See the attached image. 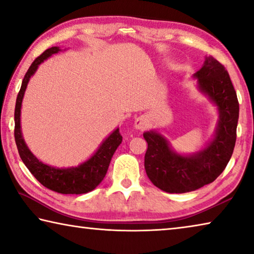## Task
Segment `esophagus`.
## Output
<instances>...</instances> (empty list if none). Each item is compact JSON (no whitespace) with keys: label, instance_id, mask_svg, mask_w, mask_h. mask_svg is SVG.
<instances>
[{"label":"esophagus","instance_id":"34e87169","mask_svg":"<svg viewBox=\"0 0 254 254\" xmlns=\"http://www.w3.org/2000/svg\"><path fill=\"white\" fill-rule=\"evenodd\" d=\"M134 127H135L136 128H139V130H143V128H144L145 127H147V123H145V121H144V120H143L142 118H139V119L135 120Z\"/></svg>","mask_w":254,"mask_h":254}]
</instances>
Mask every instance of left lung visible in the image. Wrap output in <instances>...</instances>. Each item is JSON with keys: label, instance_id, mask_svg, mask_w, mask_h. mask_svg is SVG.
<instances>
[{"label": "left lung", "instance_id": "1", "mask_svg": "<svg viewBox=\"0 0 254 254\" xmlns=\"http://www.w3.org/2000/svg\"><path fill=\"white\" fill-rule=\"evenodd\" d=\"M194 76L200 91L220 111V122L212 142L194 156L184 157L175 153L159 133H143L148 143L144 156L148 177L154 186L170 194L192 191L213 183L229 163L236 141L239 101L225 67L208 57Z\"/></svg>", "mask_w": 254, "mask_h": 254}]
</instances>
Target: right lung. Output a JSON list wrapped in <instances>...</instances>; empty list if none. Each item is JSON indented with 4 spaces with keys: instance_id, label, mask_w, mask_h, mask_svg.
Instances as JSON below:
<instances>
[{
    "instance_id": "add662e5",
    "label": "right lung",
    "mask_w": 254,
    "mask_h": 254,
    "mask_svg": "<svg viewBox=\"0 0 254 254\" xmlns=\"http://www.w3.org/2000/svg\"><path fill=\"white\" fill-rule=\"evenodd\" d=\"M59 50L60 49L58 47H51V48L45 50L39 57L34 59L31 66L29 67L28 71L25 72L22 85H21L20 92L15 102L14 139L23 163L41 185H44L45 187L50 189V190L59 192V194H86V192L95 189L102 180L104 179L106 171L109 169L111 159L113 157L115 150L118 149L120 143L122 142V135L120 134L119 128H117L107 137L91 159H88L87 161L81 163L80 166L76 167V168L67 169L54 168V167L47 166L38 160L28 149L27 144L24 143L22 134H21V104H22L24 91L27 88L30 77L36 72L38 66L45 59L48 58L51 55L58 53Z\"/></svg>"
}]
</instances>
